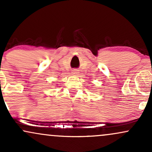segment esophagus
Returning a JSON list of instances; mask_svg holds the SVG:
<instances>
[{"instance_id":"34e87169","label":"esophagus","mask_w":152,"mask_h":152,"mask_svg":"<svg viewBox=\"0 0 152 152\" xmlns=\"http://www.w3.org/2000/svg\"><path fill=\"white\" fill-rule=\"evenodd\" d=\"M77 72H78V71H73V74H77Z\"/></svg>"}]
</instances>
